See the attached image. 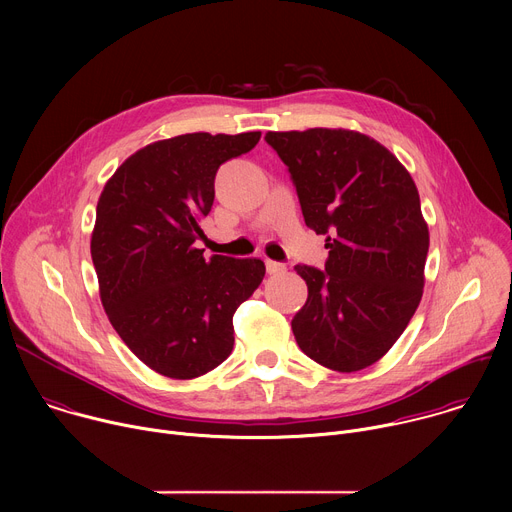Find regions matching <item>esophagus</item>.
<instances>
[{"mask_svg": "<svg viewBox=\"0 0 512 512\" xmlns=\"http://www.w3.org/2000/svg\"><path fill=\"white\" fill-rule=\"evenodd\" d=\"M265 269H267V273H269V275H277V273H283V271H285V265H283V263H277V261L267 259V261H265Z\"/></svg>", "mask_w": 512, "mask_h": 512, "instance_id": "esophagus-1", "label": "esophagus"}]
</instances>
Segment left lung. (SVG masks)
<instances>
[{
  "instance_id": "1",
  "label": "left lung",
  "mask_w": 512,
  "mask_h": 512,
  "mask_svg": "<svg viewBox=\"0 0 512 512\" xmlns=\"http://www.w3.org/2000/svg\"><path fill=\"white\" fill-rule=\"evenodd\" d=\"M304 221L326 235L324 269L296 265L308 300L291 320L322 367H371L407 328L423 294L429 231L409 172L383 145L348 129L269 131Z\"/></svg>"
}]
</instances>
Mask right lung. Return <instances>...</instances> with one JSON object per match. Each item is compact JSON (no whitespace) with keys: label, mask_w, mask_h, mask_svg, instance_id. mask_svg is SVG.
<instances>
[{"label":"right lung","mask_w":512,"mask_h":512,"mask_svg":"<svg viewBox=\"0 0 512 512\" xmlns=\"http://www.w3.org/2000/svg\"><path fill=\"white\" fill-rule=\"evenodd\" d=\"M261 133H186L145 145L105 184L91 239L101 302L148 367L194 379L233 350V314L265 275L261 259L212 255L194 243L214 202V176Z\"/></svg>","instance_id":"add662e5"}]
</instances>
